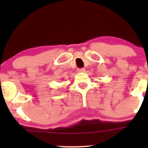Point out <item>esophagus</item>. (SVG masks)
Listing matches in <instances>:
<instances>
[{"label": "esophagus", "instance_id": "obj_1", "mask_svg": "<svg viewBox=\"0 0 148 148\" xmlns=\"http://www.w3.org/2000/svg\"><path fill=\"white\" fill-rule=\"evenodd\" d=\"M77 71H78V72H84L85 69H84V68L78 69H77Z\"/></svg>", "mask_w": 148, "mask_h": 148}]
</instances>
